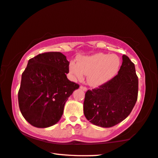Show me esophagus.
Returning <instances> with one entry per match:
<instances>
[{"mask_svg":"<svg viewBox=\"0 0 158 158\" xmlns=\"http://www.w3.org/2000/svg\"><path fill=\"white\" fill-rule=\"evenodd\" d=\"M80 89H81V90H83V91H87L86 87L83 86H80Z\"/></svg>","mask_w":158,"mask_h":158,"instance_id":"obj_1","label":"esophagus"}]
</instances>
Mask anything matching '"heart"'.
Returning <instances> with one entry per match:
<instances>
[{"label": "heart", "instance_id": "1", "mask_svg": "<svg viewBox=\"0 0 158 158\" xmlns=\"http://www.w3.org/2000/svg\"><path fill=\"white\" fill-rule=\"evenodd\" d=\"M121 64V59L117 55L100 52L90 56L80 57L77 63L72 61L69 71L74 79L79 80L84 78V74L87 75L89 84L98 87L114 78Z\"/></svg>", "mask_w": 158, "mask_h": 158}]
</instances>
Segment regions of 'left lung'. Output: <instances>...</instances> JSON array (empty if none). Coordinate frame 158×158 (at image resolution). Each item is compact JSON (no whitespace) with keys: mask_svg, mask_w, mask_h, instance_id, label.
I'll return each mask as SVG.
<instances>
[{"mask_svg":"<svg viewBox=\"0 0 158 158\" xmlns=\"http://www.w3.org/2000/svg\"><path fill=\"white\" fill-rule=\"evenodd\" d=\"M139 80L134 64L125 55L114 78L85 94L84 114L96 126L108 128L129 116L136 104Z\"/></svg>","mask_w":158,"mask_h":158,"instance_id":"obj_1","label":"left lung"}]
</instances>
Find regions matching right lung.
Returning <instances> with one entry per match:
<instances>
[{
  "label": "right lung",
  "instance_id": "add662e5",
  "mask_svg": "<svg viewBox=\"0 0 158 158\" xmlns=\"http://www.w3.org/2000/svg\"><path fill=\"white\" fill-rule=\"evenodd\" d=\"M69 62L60 52H48L30 59L22 74L18 92L22 116L37 128L56 124L63 114L64 107L79 84L70 81Z\"/></svg>",
  "mask_w": 158,
  "mask_h": 158
}]
</instances>
